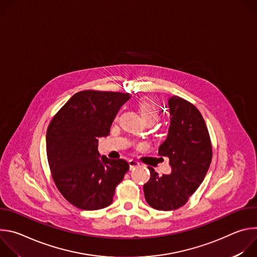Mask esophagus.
Listing matches in <instances>:
<instances>
[{
    "mask_svg": "<svg viewBox=\"0 0 257 257\" xmlns=\"http://www.w3.org/2000/svg\"><path fill=\"white\" fill-rule=\"evenodd\" d=\"M128 163H129V166H130V170L139 166V163L137 161H134V160H130Z\"/></svg>",
    "mask_w": 257,
    "mask_h": 257,
    "instance_id": "esophagus-1",
    "label": "esophagus"
}]
</instances>
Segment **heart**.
I'll use <instances>...</instances> for the list:
<instances>
[{
	"label": "heart",
	"mask_w": 257,
	"mask_h": 257,
	"mask_svg": "<svg viewBox=\"0 0 257 257\" xmlns=\"http://www.w3.org/2000/svg\"><path fill=\"white\" fill-rule=\"evenodd\" d=\"M139 112L145 122H155L159 118L160 109L158 105L149 99H142L138 102Z\"/></svg>",
	"instance_id": "obj_1"
}]
</instances>
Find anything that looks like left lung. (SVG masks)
Masks as SVG:
<instances>
[{
  "label": "left lung",
  "instance_id": "8db88e82",
  "mask_svg": "<svg viewBox=\"0 0 257 257\" xmlns=\"http://www.w3.org/2000/svg\"><path fill=\"white\" fill-rule=\"evenodd\" d=\"M167 107L170 126L159 155L169 158L172 173L159 176L149 167L151 179L143 185L145 200L158 210L184 205L204 180L212 157L208 130L198 109L177 95L169 98Z\"/></svg>",
  "mask_w": 257,
  "mask_h": 257
}]
</instances>
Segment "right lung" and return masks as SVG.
<instances>
[{
  "label": "right lung",
  "mask_w": 257,
  "mask_h": 257,
  "mask_svg": "<svg viewBox=\"0 0 257 257\" xmlns=\"http://www.w3.org/2000/svg\"><path fill=\"white\" fill-rule=\"evenodd\" d=\"M129 93L84 90L73 95L51 121L47 155L55 184L74 206L96 210L113 202L129 170L124 160L100 158L98 138L106 137Z\"/></svg>",
  "instance_id": "right-lung-1"
}]
</instances>
